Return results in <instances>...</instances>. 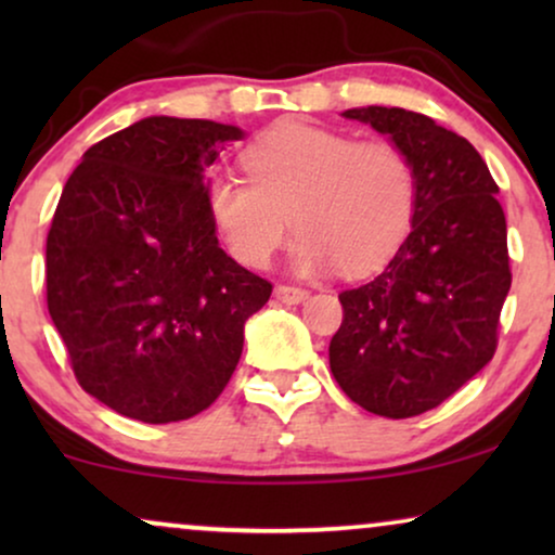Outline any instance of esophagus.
Masks as SVG:
<instances>
[{
  "instance_id": "1",
  "label": "esophagus",
  "mask_w": 555,
  "mask_h": 555,
  "mask_svg": "<svg viewBox=\"0 0 555 555\" xmlns=\"http://www.w3.org/2000/svg\"><path fill=\"white\" fill-rule=\"evenodd\" d=\"M275 298L280 302H287V306H295V302H302L308 298V291L306 287H295V285H278Z\"/></svg>"
}]
</instances>
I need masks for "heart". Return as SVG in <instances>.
I'll return each mask as SVG.
<instances>
[{"instance_id":"1","label":"heart","mask_w":555,"mask_h":555,"mask_svg":"<svg viewBox=\"0 0 555 555\" xmlns=\"http://www.w3.org/2000/svg\"><path fill=\"white\" fill-rule=\"evenodd\" d=\"M247 177L209 179V215L232 257L264 268L298 230V272L338 268L366 275L391 260L412 230L416 173L406 151L386 139L353 135L291 120L245 149Z\"/></svg>"}]
</instances>
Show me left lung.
<instances>
[{
  "label": "left lung",
  "instance_id": "1",
  "mask_svg": "<svg viewBox=\"0 0 555 555\" xmlns=\"http://www.w3.org/2000/svg\"><path fill=\"white\" fill-rule=\"evenodd\" d=\"M406 151L416 173L412 232L366 285L338 295L331 371L371 414L409 420L450 399L498 348L511 291L505 211L473 143L404 108H351Z\"/></svg>",
  "mask_w": 555,
  "mask_h": 555
}]
</instances>
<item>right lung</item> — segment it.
Instances as JSON below:
<instances>
[{
    "label": "right lung",
    "instance_id": "add662e5",
    "mask_svg": "<svg viewBox=\"0 0 555 555\" xmlns=\"http://www.w3.org/2000/svg\"><path fill=\"white\" fill-rule=\"evenodd\" d=\"M237 126L151 116L82 154L48 232V310L90 397L146 424L224 391L272 285L219 247L204 171Z\"/></svg>",
    "mask_w": 555,
    "mask_h": 555
}]
</instances>
